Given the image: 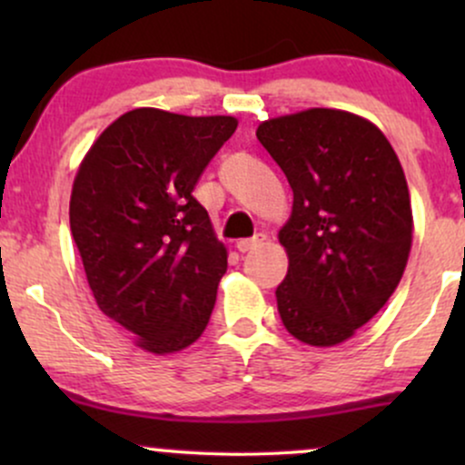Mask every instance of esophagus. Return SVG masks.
<instances>
[{"label": "esophagus", "mask_w": 465, "mask_h": 465, "mask_svg": "<svg viewBox=\"0 0 465 465\" xmlns=\"http://www.w3.org/2000/svg\"><path fill=\"white\" fill-rule=\"evenodd\" d=\"M262 242H264V236H262V233H260V236H253V238H242V240H238V242H236V247H238L240 253H247V251L255 249V247H258V244H262Z\"/></svg>", "instance_id": "esophagus-1"}]
</instances>
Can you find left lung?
I'll list each match as a JSON object with an SVG mask.
<instances>
[{"label": "left lung", "instance_id": "left-lung-1", "mask_svg": "<svg viewBox=\"0 0 465 465\" xmlns=\"http://www.w3.org/2000/svg\"><path fill=\"white\" fill-rule=\"evenodd\" d=\"M255 135L292 188L280 232L282 323L302 343H343L385 306L407 266L413 216L398 154L371 122L336 109L266 120Z\"/></svg>", "mask_w": 465, "mask_h": 465}]
</instances>
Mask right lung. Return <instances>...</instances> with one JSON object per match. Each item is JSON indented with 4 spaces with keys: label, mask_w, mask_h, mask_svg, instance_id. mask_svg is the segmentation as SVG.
Masks as SVG:
<instances>
[{
    "label": "right lung",
    "mask_w": 465,
    "mask_h": 465,
    "mask_svg": "<svg viewBox=\"0 0 465 465\" xmlns=\"http://www.w3.org/2000/svg\"><path fill=\"white\" fill-rule=\"evenodd\" d=\"M236 117L133 109L80 163L69 227L95 303L153 354L194 343L227 271L196 181Z\"/></svg>",
    "instance_id": "add662e5"
}]
</instances>
